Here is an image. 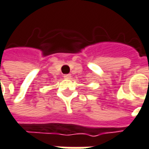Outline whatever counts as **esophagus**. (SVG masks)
<instances>
[{
    "label": "esophagus",
    "instance_id": "34e87169",
    "mask_svg": "<svg viewBox=\"0 0 149 149\" xmlns=\"http://www.w3.org/2000/svg\"><path fill=\"white\" fill-rule=\"evenodd\" d=\"M71 77H72V75L71 74L64 75V78L65 79H71Z\"/></svg>",
    "mask_w": 149,
    "mask_h": 149
}]
</instances>
